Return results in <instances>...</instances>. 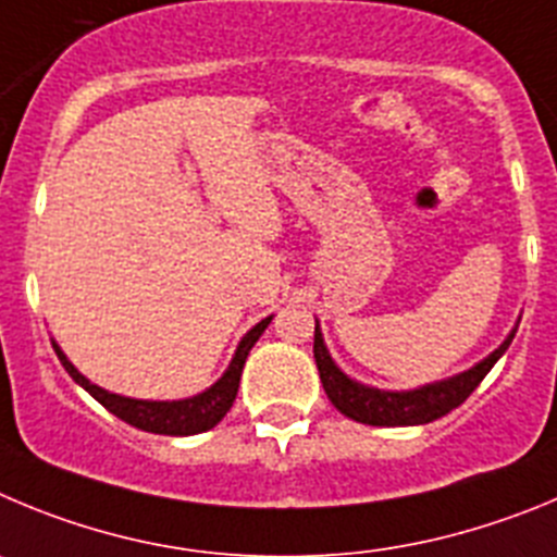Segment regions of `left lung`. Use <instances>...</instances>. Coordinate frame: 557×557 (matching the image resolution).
Instances as JSON below:
<instances>
[{
  "mask_svg": "<svg viewBox=\"0 0 557 557\" xmlns=\"http://www.w3.org/2000/svg\"><path fill=\"white\" fill-rule=\"evenodd\" d=\"M516 333H510L503 341V347L494 349L485 360H480L478 366H472L469 372L455 374L449 380H441V383L422 385L416 391H380L369 388V385H360L355 380H349L347 374L341 372L338 366L330 358L327 347H324L322 333H319V324H315L313 333V358L319 366V377H322L324 394L330 397V403L341 410L344 416L355 419L360 424H374V428H405V424H428L447 416L449 410H455L458 405L466 403V397L483 383L485 374L491 372V366L497 363L505 355V349L510 347Z\"/></svg>",
  "mask_w": 557,
  "mask_h": 557,
  "instance_id": "obj_1",
  "label": "left lung"
}]
</instances>
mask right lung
Returning a JSON list of instances; mask_svg holds the SVG:
<instances>
[{
  "instance_id": "1",
  "label": "right lung",
  "mask_w": 557,
  "mask_h": 557,
  "mask_svg": "<svg viewBox=\"0 0 557 557\" xmlns=\"http://www.w3.org/2000/svg\"><path fill=\"white\" fill-rule=\"evenodd\" d=\"M269 322H272V315L263 319L260 324H255V327L244 335L238 349H235V358L230 360V369L222 374V380H219L216 385H210L208 391H202V394H197V397L191 399H180V403H147V399H129V397H119V394H110V391L94 385L91 380H85L83 374L69 363L66 355L60 352L58 344H52V347L54 352H58L63 369L72 374L74 383L83 385V388L88 391L99 405H104V408H108L113 416H119L122 422L133 424V428L138 430H147V433H158V435H194V433H205V430L216 428V424L224 419V413L233 408L249 349H252L255 341L263 335V330L269 327Z\"/></svg>"
}]
</instances>
